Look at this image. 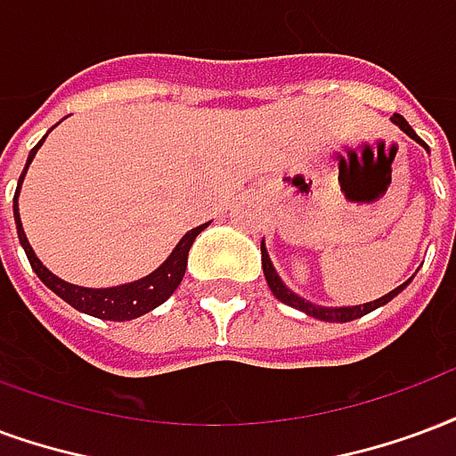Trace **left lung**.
I'll list each match as a JSON object with an SVG mask.
<instances>
[{"mask_svg": "<svg viewBox=\"0 0 456 456\" xmlns=\"http://www.w3.org/2000/svg\"><path fill=\"white\" fill-rule=\"evenodd\" d=\"M391 123L396 125L399 130H403V133L411 137V140H416L418 144H423L428 150V144L418 137L416 133H413V127L406 123V118L399 116V113H394L391 116ZM261 265H263V275H265V282H268V288H271V292L275 297H278L282 305L292 306V309H299V312H305L306 316H314V319H319V322H336V323H346V322H353V319H360V316H365V314L374 312V309H379V306H384L387 302H391L394 297L399 295L401 289H406V285L411 282L413 278H408L403 285H399L396 289H391L389 295L379 297V299H374V302H365V305H355V306H322V305H314V302H309V299H305V297H299L297 292H292V289L282 282V278L278 275V271H275V265H273L271 256H268V248H265V241H261Z\"/></svg>", "mask_w": 456, "mask_h": 456, "instance_id": "8db88e82", "label": "left lung"}]
</instances>
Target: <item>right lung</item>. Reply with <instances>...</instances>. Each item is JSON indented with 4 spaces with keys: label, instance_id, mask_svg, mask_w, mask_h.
I'll list each match as a JSON object with an SVG mask.
<instances>
[{
    "label": "right lung",
    "instance_id": "1",
    "mask_svg": "<svg viewBox=\"0 0 456 456\" xmlns=\"http://www.w3.org/2000/svg\"><path fill=\"white\" fill-rule=\"evenodd\" d=\"M55 127V125H53ZM50 127V130H53ZM48 130V133H50ZM45 133V137H48ZM45 137L40 140L33 150H30L28 159H26V167L21 171V178H19V185H16V193H13V219H16V232H19V241H21L23 251L28 256L30 268L36 271L43 285L55 292L60 299H65L67 305H72L77 312L89 314V316H96V319H106V322H130V319H137L142 314L157 309L159 305H164L168 297L176 292V288L181 285V280L185 275V265H188V251L193 246L195 237L200 234L202 229L210 227V222H205L200 227L185 232L183 239L178 241L176 248L168 254V258L161 263L159 268H154L150 275H144L140 280H133V282H125V285H116V288H82V285H72L67 280L57 278L55 273L48 271L40 258L33 251V246L28 244V237L23 232L21 215H19V193H21V183L26 178V171H28L30 161L36 157V151L43 147Z\"/></svg>",
    "mask_w": 456,
    "mask_h": 456
}]
</instances>
